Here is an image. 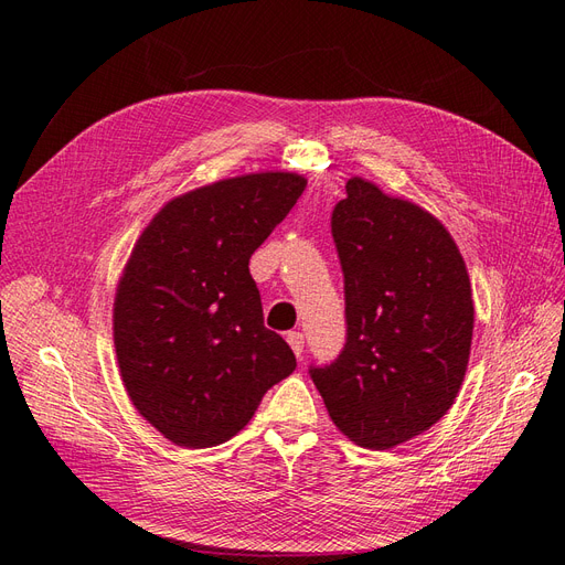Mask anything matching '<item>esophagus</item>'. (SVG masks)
<instances>
[{
	"label": "esophagus",
	"instance_id": "1",
	"mask_svg": "<svg viewBox=\"0 0 565 565\" xmlns=\"http://www.w3.org/2000/svg\"><path fill=\"white\" fill-rule=\"evenodd\" d=\"M287 344L292 347V351H295L297 358L303 355V334H301V332H289V334H287Z\"/></svg>",
	"mask_w": 565,
	"mask_h": 565
}]
</instances>
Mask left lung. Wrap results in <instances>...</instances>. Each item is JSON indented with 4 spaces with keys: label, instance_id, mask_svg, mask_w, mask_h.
Returning <instances> with one entry per match:
<instances>
[{
    "label": "left lung",
    "instance_id": "obj_1",
    "mask_svg": "<svg viewBox=\"0 0 565 565\" xmlns=\"http://www.w3.org/2000/svg\"><path fill=\"white\" fill-rule=\"evenodd\" d=\"M332 237L349 337L311 380L341 434L388 450L434 426L465 382L473 337L467 264L434 214L361 177L347 181Z\"/></svg>",
    "mask_w": 565,
    "mask_h": 565
}]
</instances>
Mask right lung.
Here are the masks:
<instances>
[{"label":"right lung","instance_id":"add662e5","mask_svg":"<svg viewBox=\"0 0 565 565\" xmlns=\"http://www.w3.org/2000/svg\"><path fill=\"white\" fill-rule=\"evenodd\" d=\"M303 188L306 177L278 169L221 179L164 202L136 241L113 303L119 377L174 446L226 443L297 367L264 328L249 256Z\"/></svg>","mask_w":565,"mask_h":565}]
</instances>
